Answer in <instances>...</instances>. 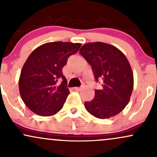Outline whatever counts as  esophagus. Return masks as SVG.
<instances>
[{
  "label": "esophagus",
  "instance_id": "34e87169",
  "mask_svg": "<svg viewBox=\"0 0 157 157\" xmlns=\"http://www.w3.org/2000/svg\"><path fill=\"white\" fill-rule=\"evenodd\" d=\"M75 90H77V91H80L81 90H82V88L81 87H76V88H74Z\"/></svg>",
  "mask_w": 157,
  "mask_h": 157
}]
</instances>
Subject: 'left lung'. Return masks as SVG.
<instances>
[{"mask_svg":"<svg viewBox=\"0 0 157 157\" xmlns=\"http://www.w3.org/2000/svg\"><path fill=\"white\" fill-rule=\"evenodd\" d=\"M80 53L91 66L96 81L103 80L102 88L95 90L94 99L85 102L87 111L100 119L118 114L129 103L134 86L127 58L115 46L100 41L84 44Z\"/></svg>","mask_w":157,"mask_h":157,"instance_id":"1","label":"left lung"}]
</instances>
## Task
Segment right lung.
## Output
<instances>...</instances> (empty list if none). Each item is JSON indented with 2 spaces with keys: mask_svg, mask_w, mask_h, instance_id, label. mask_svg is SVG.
Here are the masks:
<instances>
[{
  "mask_svg": "<svg viewBox=\"0 0 157 157\" xmlns=\"http://www.w3.org/2000/svg\"><path fill=\"white\" fill-rule=\"evenodd\" d=\"M80 43L55 41L41 45L28 56L20 73L19 89L32 112L50 116L60 111L69 94L62 69Z\"/></svg>",
  "mask_w": 157,
  "mask_h": 157,
  "instance_id": "add662e5",
  "label": "right lung"
}]
</instances>
